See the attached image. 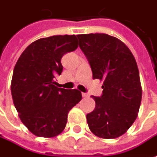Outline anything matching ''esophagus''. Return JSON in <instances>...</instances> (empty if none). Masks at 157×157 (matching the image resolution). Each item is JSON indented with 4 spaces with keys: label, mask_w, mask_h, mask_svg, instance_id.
<instances>
[{
    "label": "esophagus",
    "mask_w": 157,
    "mask_h": 157,
    "mask_svg": "<svg viewBox=\"0 0 157 157\" xmlns=\"http://www.w3.org/2000/svg\"><path fill=\"white\" fill-rule=\"evenodd\" d=\"M82 97H83V98H88V97H89V94H86V93H82Z\"/></svg>",
    "instance_id": "1"
}]
</instances>
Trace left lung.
Here are the masks:
<instances>
[{
  "mask_svg": "<svg viewBox=\"0 0 157 157\" xmlns=\"http://www.w3.org/2000/svg\"><path fill=\"white\" fill-rule=\"evenodd\" d=\"M94 79L103 81L100 97L92 96L95 109L86 115L92 132L102 139L124 134L138 117L142 98L140 72L126 45L107 34L77 36Z\"/></svg>",
  "mask_w": 157,
  "mask_h": 157,
  "instance_id": "8db88e82",
  "label": "left lung"
}]
</instances>
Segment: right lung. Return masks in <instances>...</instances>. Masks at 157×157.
Here are the masks:
<instances>
[{
	"mask_svg": "<svg viewBox=\"0 0 157 157\" xmlns=\"http://www.w3.org/2000/svg\"><path fill=\"white\" fill-rule=\"evenodd\" d=\"M75 35L41 38L29 45L13 70L11 92L20 120L33 134L52 138L67 123L68 113L82 99L76 89L58 87L54 81L61 75V59L78 48Z\"/></svg>",
	"mask_w": 157,
	"mask_h": 157,
	"instance_id": "1",
	"label": "right lung"
}]
</instances>
